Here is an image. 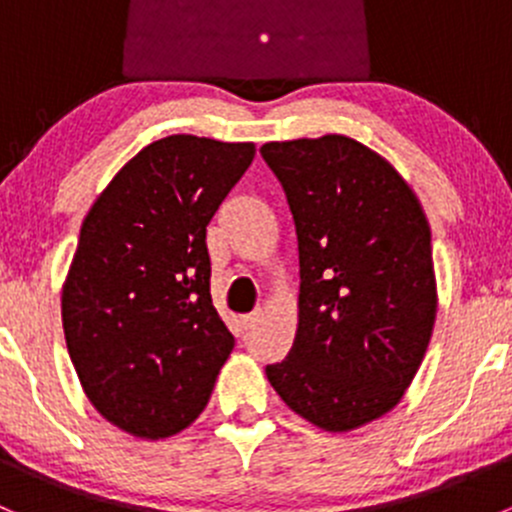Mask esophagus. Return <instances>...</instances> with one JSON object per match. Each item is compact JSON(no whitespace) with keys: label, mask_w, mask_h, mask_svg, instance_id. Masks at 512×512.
Masks as SVG:
<instances>
[{"label":"esophagus","mask_w":512,"mask_h":512,"mask_svg":"<svg viewBox=\"0 0 512 512\" xmlns=\"http://www.w3.org/2000/svg\"><path fill=\"white\" fill-rule=\"evenodd\" d=\"M260 317H262L260 309H257V312H252V314H245V317H242V327H245V329H252V327H255L257 322H260Z\"/></svg>","instance_id":"34e87169"}]
</instances>
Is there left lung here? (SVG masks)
Returning a JSON list of instances; mask_svg holds the SVG:
<instances>
[{
	"mask_svg": "<svg viewBox=\"0 0 512 512\" xmlns=\"http://www.w3.org/2000/svg\"><path fill=\"white\" fill-rule=\"evenodd\" d=\"M299 245L297 334L267 379L294 414L354 431L401 401L436 324L431 227L399 170L349 136L272 141Z\"/></svg>",
	"mask_w": 512,
	"mask_h": 512,
	"instance_id": "8db88e82",
	"label": "left lung"
}]
</instances>
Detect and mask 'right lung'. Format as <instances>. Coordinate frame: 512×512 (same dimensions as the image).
<instances>
[{"label": "right lung", "instance_id": "obj_1", "mask_svg": "<svg viewBox=\"0 0 512 512\" xmlns=\"http://www.w3.org/2000/svg\"><path fill=\"white\" fill-rule=\"evenodd\" d=\"M252 158L255 143L160 138L81 223L61 287L66 349L86 399L131 436L188 428L235 347L210 297L205 227Z\"/></svg>", "mask_w": 512, "mask_h": 512}]
</instances>
